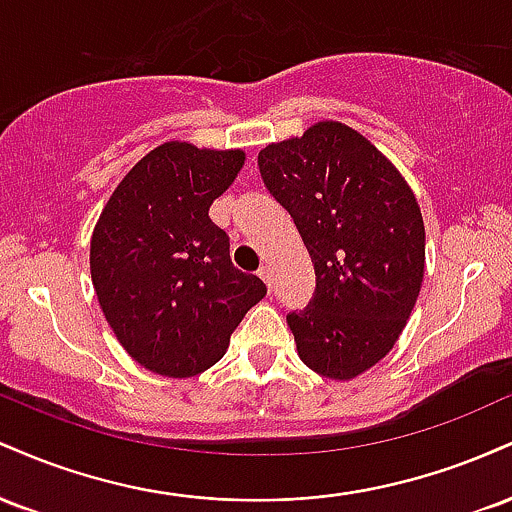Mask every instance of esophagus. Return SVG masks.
Returning <instances> with one entry per match:
<instances>
[{
	"label": "esophagus",
	"mask_w": 512,
	"mask_h": 512,
	"mask_svg": "<svg viewBox=\"0 0 512 512\" xmlns=\"http://www.w3.org/2000/svg\"><path fill=\"white\" fill-rule=\"evenodd\" d=\"M257 276H260L264 284L272 286V269H269V267H260V272H257Z\"/></svg>",
	"instance_id": "obj_1"
}]
</instances>
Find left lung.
Segmentation results:
<instances>
[{
	"instance_id": "obj_1",
	"label": "left lung",
	"mask_w": 512,
	"mask_h": 512,
	"mask_svg": "<svg viewBox=\"0 0 512 512\" xmlns=\"http://www.w3.org/2000/svg\"><path fill=\"white\" fill-rule=\"evenodd\" d=\"M257 166L315 267L310 303L286 315L298 356L330 380L356 378L390 354L419 298V202L363 134L334 120L264 146Z\"/></svg>"
}]
</instances>
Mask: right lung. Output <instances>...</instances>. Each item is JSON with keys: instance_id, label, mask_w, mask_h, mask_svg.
Here are the masks:
<instances>
[{"instance_id": "1", "label": "right lung", "mask_w": 512, "mask_h": 512, "mask_svg": "<svg viewBox=\"0 0 512 512\" xmlns=\"http://www.w3.org/2000/svg\"><path fill=\"white\" fill-rule=\"evenodd\" d=\"M245 163L240 149L166 142L115 187L91 238V279L105 320L146 370L190 378L226 354L267 293L233 267L209 207Z\"/></svg>"}]
</instances>
